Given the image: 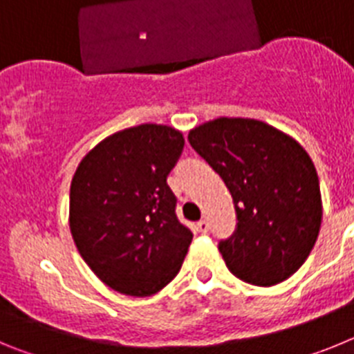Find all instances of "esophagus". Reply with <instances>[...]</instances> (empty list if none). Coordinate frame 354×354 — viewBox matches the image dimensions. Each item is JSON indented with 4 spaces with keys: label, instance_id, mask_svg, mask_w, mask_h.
Here are the masks:
<instances>
[{
    "label": "esophagus",
    "instance_id": "esophagus-1",
    "mask_svg": "<svg viewBox=\"0 0 354 354\" xmlns=\"http://www.w3.org/2000/svg\"><path fill=\"white\" fill-rule=\"evenodd\" d=\"M196 230H198V232H202V234H205L209 230V223L205 220H200L198 223H196Z\"/></svg>",
    "mask_w": 354,
    "mask_h": 354
}]
</instances>
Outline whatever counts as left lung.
<instances>
[{
    "instance_id": "8db88e82",
    "label": "left lung",
    "mask_w": 354,
    "mask_h": 354,
    "mask_svg": "<svg viewBox=\"0 0 354 354\" xmlns=\"http://www.w3.org/2000/svg\"><path fill=\"white\" fill-rule=\"evenodd\" d=\"M187 140L232 195L236 230L218 245L230 273L261 287L287 280L310 255L323 218L310 156L253 118H216Z\"/></svg>"
}]
</instances>
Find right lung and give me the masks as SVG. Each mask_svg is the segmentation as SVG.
<instances>
[{"label": "right lung", "instance_id": "obj_1", "mask_svg": "<svg viewBox=\"0 0 354 354\" xmlns=\"http://www.w3.org/2000/svg\"><path fill=\"white\" fill-rule=\"evenodd\" d=\"M184 149L174 127L142 124L93 147L71 184L72 239L111 289L150 296L177 277L193 234L175 214L168 174Z\"/></svg>", "mask_w": 354, "mask_h": 354}]
</instances>
